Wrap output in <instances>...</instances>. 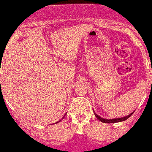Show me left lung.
<instances>
[{"label":"left lung","instance_id":"left-lung-1","mask_svg":"<svg viewBox=\"0 0 152 152\" xmlns=\"http://www.w3.org/2000/svg\"><path fill=\"white\" fill-rule=\"evenodd\" d=\"M95 112V111H94ZM131 113V114H129V115H126V116H124V117H121V118H102V117L99 116L98 114H96V113H95V115L96 116V118L99 119V121H101V122H104V123H115V122H123V121H125L127 120L128 118H129L130 116H131V115L133 114V113Z\"/></svg>","mask_w":152,"mask_h":152}]
</instances>
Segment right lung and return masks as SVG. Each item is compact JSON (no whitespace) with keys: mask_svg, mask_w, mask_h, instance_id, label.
Wrapping results in <instances>:
<instances>
[{"mask_svg":"<svg viewBox=\"0 0 152 152\" xmlns=\"http://www.w3.org/2000/svg\"><path fill=\"white\" fill-rule=\"evenodd\" d=\"M66 114H65V115H63V118H64V117H65V116H66ZM60 121H61V119H60V121H58V122H55V123H56V124H57V123H58V122H60Z\"/></svg>","mask_w":152,"mask_h":152,"instance_id":"obj_1","label":"right lung"}]
</instances>
